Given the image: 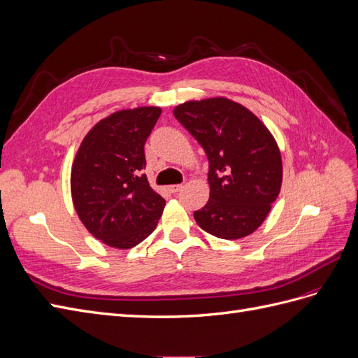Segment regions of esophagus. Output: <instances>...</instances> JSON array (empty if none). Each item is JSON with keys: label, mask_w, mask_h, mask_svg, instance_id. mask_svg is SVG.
Segmentation results:
<instances>
[{"label": "esophagus", "mask_w": 358, "mask_h": 358, "mask_svg": "<svg viewBox=\"0 0 358 358\" xmlns=\"http://www.w3.org/2000/svg\"><path fill=\"white\" fill-rule=\"evenodd\" d=\"M182 188H183V187L179 185V183H178V185H170V187H169V191H170L171 194H176V192H179Z\"/></svg>", "instance_id": "1"}]
</instances>
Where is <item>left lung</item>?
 Wrapping results in <instances>:
<instances>
[{
    "label": "left lung",
    "mask_w": 358,
    "mask_h": 358,
    "mask_svg": "<svg viewBox=\"0 0 358 358\" xmlns=\"http://www.w3.org/2000/svg\"><path fill=\"white\" fill-rule=\"evenodd\" d=\"M173 115L209 159L210 196L194 212L197 224L227 241L254 233L282 183V159L273 136L252 112L224 96L187 101Z\"/></svg>",
    "instance_id": "obj_1"
}]
</instances>
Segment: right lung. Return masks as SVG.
<instances>
[{"instance_id": "right-lung-1", "label": "right lung", "mask_w": 358, "mask_h": 358, "mask_svg": "<svg viewBox=\"0 0 358 358\" xmlns=\"http://www.w3.org/2000/svg\"><path fill=\"white\" fill-rule=\"evenodd\" d=\"M159 107L119 110L85 136L71 167L74 209L88 231L112 248L128 249L155 230L166 200L143 173L145 143Z\"/></svg>"}]
</instances>
